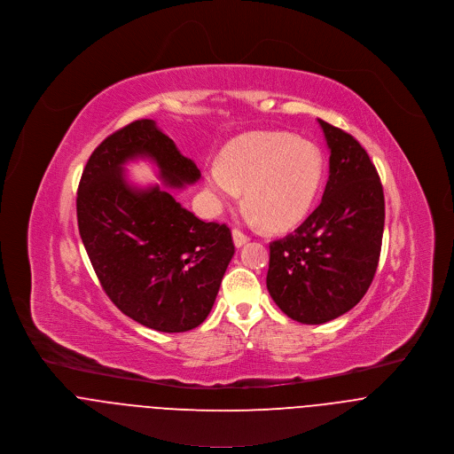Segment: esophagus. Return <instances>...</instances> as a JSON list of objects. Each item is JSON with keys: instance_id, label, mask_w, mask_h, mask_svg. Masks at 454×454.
<instances>
[{"instance_id": "1", "label": "esophagus", "mask_w": 454, "mask_h": 454, "mask_svg": "<svg viewBox=\"0 0 454 454\" xmlns=\"http://www.w3.org/2000/svg\"><path fill=\"white\" fill-rule=\"evenodd\" d=\"M231 235H233V242H235L237 247H242L244 244L249 242V237H247L244 231H240L239 228H235V230L231 231Z\"/></svg>"}]
</instances>
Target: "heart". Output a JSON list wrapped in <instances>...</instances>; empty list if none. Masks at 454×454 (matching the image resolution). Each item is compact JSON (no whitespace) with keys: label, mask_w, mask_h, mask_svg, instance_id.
<instances>
[{"label":"heart","mask_w":454,"mask_h":454,"mask_svg":"<svg viewBox=\"0 0 454 454\" xmlns=\"http://www.w3.org/2000/svg\"><path fill=\"white\" fill-rule=\"evenodd\" d=\"M325 172L321 151L291 133L240 137L205 170V187L215 207L235 201L244 189L254 221L272 230L300 223L310 210Z\"/></svg>","instance_id":"b5f03b06"}]
</instances>
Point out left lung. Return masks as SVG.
Here are the masks:
<instances>
[{
  "label": "left lung",
  "instance_id": "1",
  "mask_svg": "<svg viewBox=\"0 0 454 454\" xmlns=\"http://www.w3.org/2000/svg\"><path fill=\"white\" fill-rule=\"evenodd\" d=\"M330 177L319 207L270 244L267 287L277 307L303 325H323L351 310L377 270L384 231V192L360 142L321 119Z\"/></svg>",
  "mask_w": 454,
  "mask_h": 454
}]
</instances>
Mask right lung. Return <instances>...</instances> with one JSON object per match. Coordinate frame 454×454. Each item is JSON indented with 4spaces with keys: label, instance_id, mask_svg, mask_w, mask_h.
I'll list each match as a JSON object with an SVG mask.
<instances>
[{
    "label": "right lung",
    "instance_id": "right-lung-1",
    "mask_svg": "<svg viewBox=\"0 0 454 454\" xmlns=\"http://www.w3.org/2000/svg\"><path fill=\"white\" fill-rule=\"evenodd\" d=\"M151 160L167 187L201 177L153 119L106 137L91 154L77 192L81 239L101 287L137 323L165 333L200 326L215 301L235 246L226 224L205 223L161 185L135 187L133 160Z\"/></svg>",
    "mask_w": 454,
    "mask_h": 454
}]
</instances>
